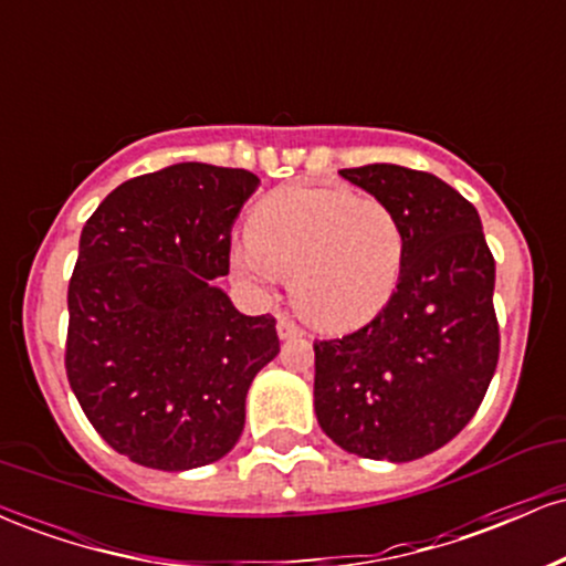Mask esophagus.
<instances>
[{"label": "esophagus", "mask_w": 566, "mask_h": 566, "mask_svg": "<svg viewBox=\"0 0 566 566\" xmlns=\"http://www.w3.org/2000/svg\"><path fill=\"white\" fill-rule=\"evenodd\" d=\"M276 335L282 337V340H292V337H301L303 333H301V327H297L295 322H290L287 316L279 314L276 316Z\"/></svg>", "instance_id": "34e87169"}]
</instances>
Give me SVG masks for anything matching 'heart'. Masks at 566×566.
<instances>
[{"mask_svg": "<svg viewBox=\"0 0 566 566\" xmlns=\"http://www.w3.org/2000/svg\"><path fill=\"white\" fill-rule=\"evenodd\" d=\"M231 265L250 287L290 276L297 314L324 333L378 316L405 269V229L386 201L343 188H284L255 207Z\"/></svg>", "mask_w": 566, "mask_h": 566, "instance_id": "heart-1", "label": "heart"}]
</instances>
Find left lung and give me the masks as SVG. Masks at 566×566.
Masks as SVG:
<instances>
[{
    "mask_svg": "<svg viewBox=\"0 0 566 566\" xmlns=\"http://www.w3.org/2000/svg\"><path fill=\"white\" fill-rule=\"evenodd\" d=\"M405 229V269L373 322L314 343V409L340 450L409 463L458 437L497 367L495 258L469 199L399 165L340 170Z\"/></svg>",
    "mask_w": 566,
    "mask_h": 566,
    "instance_id": "obj_1",
    "label": "left lung"
}]
</instances>
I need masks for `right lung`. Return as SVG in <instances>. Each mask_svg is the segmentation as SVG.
Returning <instances> with one entry per match:
<instances>
[{"label": "right lung", "mask_w": 566, "mask_h": 566, "mask_svg": "<svg viewBox=\"0 0 566 566\" xmlns=\"http://www.w3.org/2000/svg\"><path fill=\"white\" fill-rule=\"evenodd\" d=\"M258 186L247 170L180 161L116 186L84 223L66 375L95 431L133 463L191 471L242 437L247 391L279 354L276 322L244 316L216 279Z\"/></svg>", "instance_id": "add662e5"}]
</instances>
